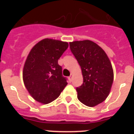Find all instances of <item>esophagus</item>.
<instances>
[{
  "label": "esophagus",
  "mask_w": 134,
  "mask_h": 134,
  "mask_svg": "<svg viewBox=\"0 0 134 134\" xmlns=\"http://www.w3.org/2000/svg\"><path fill=\"white\" fill-rule=\"evenodd\" d=\"M72 77H73L72 74H71V75L69 76V80H70V81H72Z\"/></svg>",
  "instance_id": "esophagus-1"
}]
</instances>
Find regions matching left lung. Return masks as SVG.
<instances>
[{"mask_svg":"<svg viewBox=\"0 0 134 134\" xmlns=\"http://www.w3.org/2000/svg\"><path fill=\"white\" fill-rule=\"evenodd\" d=\"M70 48L77 60L83 76V83L76 88L82 103L94 107L109 94L113 82V70L105 51L91 40L70 42Z\"/></svg>","mask_w":134,"mask_h":134,"instance_id":"1","label":"left lung"}]
</instances>
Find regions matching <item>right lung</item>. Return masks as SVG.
Listing matches in <instances>:
<instances>
[{"label":"right lung","mask_w":134,"mask_h":134,"mask_svg":"<svg viewBox=\"0 0 134 134\" xmlns=\"http://www.w3.org/2000/svg\"><path fill=\"white\" fill-rule=\"evenodd\" d=\"M68 42L46 38L31 49L23 70V82L29 94L42 104L52 102L67 85L58 62Z\"/></svg>","instance_id":"obj_1"}]
</instances>
